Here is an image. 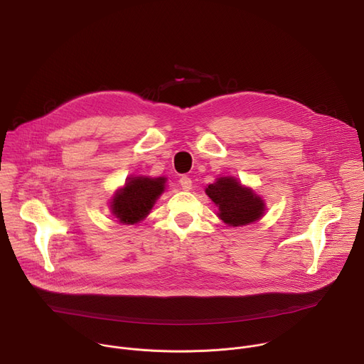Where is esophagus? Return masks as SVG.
I'll list each match as a JSON object with an SVG mask.
<instances>
[{
	"label": "esophagus",
	"mask_w": 364,
	"mask_h": 364,
	"mask_svg": "<svg viewBox=\"0 0 364 364\" xmlns=\"http://www.w3.org/2000/svg\"><path fill=\"white\" fill-rule=\"evenodd\" d=\"M180 186H181V188L183 190H191V187H193V181H191V178L190 177H186V176H183L181 178H180Z\"/></svg>",
	"instance_id": "obj_1"
}]
</instances>
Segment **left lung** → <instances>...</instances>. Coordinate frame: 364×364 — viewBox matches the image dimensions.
Instances as JSON below:
<instances>
[{
  "mask_svg": "<svg viewBox=\"0 0 364 364\" xmlns=\"http://www.w3.org/2000/svg\"><path fill=\"white\" fill-rule=\"evenodd\" d=\"M204 191L218 205V216L228 226L237 228L255 223L267 212L264 198L232 176L216 178Z\"/></svg>",
  "mask_w": 364,
  "mask_h": 364,
  "instance_id": "left-lung-1",
  "label": "left lung"
}]
</instances>
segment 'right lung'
Returning <instances> with one entry per match:
<instances>
[{"label": "right lung", "mask_w": 364, "mask_h": 364, "mask_svg": "<svg viewBox=\"0 0 364 364\" xmlns=\"http://www.w3.org/2000/svg\"><path fill=\"white\" fill-rule=\"evenodd\" d=\"M166 177L131 176L111 197V213L122 225H135L144 220L155 201L166 190Z\"/></svg>", "instance_id": "1"}]
</instances>
